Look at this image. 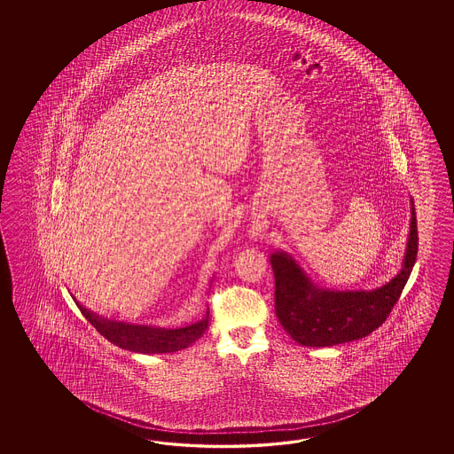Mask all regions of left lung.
Masks as SVG:
<instances>
[{
    "label": "left lung",
    "mask_w": 454,
    "mask_h": 454,
    "mask_svg": "<svg viewBox=\"0 0 454 454\" xmlns=\"http://www.w3.org/2000/svg\"><path fill=\"white\" fill-rule=\"evenodd\" d=\"M417 219L411 200V225L401 270L372 290L319 287L287 251H274L276 315L290 338L309 348H329L362 339L380 328L401 297L417 260Z\"/></svg>",
    "instance_id": "8db88e82"
}]
</instances>
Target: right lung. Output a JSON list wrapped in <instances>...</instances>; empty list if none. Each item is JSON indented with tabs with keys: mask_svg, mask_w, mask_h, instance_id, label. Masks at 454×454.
I'll return each instance as SVG.
<instances>
[{
	"mask_svg": "<svg viewBox=\"0 0 454 454\" xmlns=\"http://www.w3.org/2000/svg\"><path fill=\"white\" fill-rule=\"evenodd\" d=\"M73 297V295H71ZM77 309L87 321L112 344L137 354H170L192 346L201 338L209 325V311L206 317L184 328H157L149 325H135L126 321L106 318L77 301Z\"/></svg>",
	"mask_w": 454,
	"mask_h": 454,
	"instance_id": "1",
	"label": "right lung"
}]
</instances>
